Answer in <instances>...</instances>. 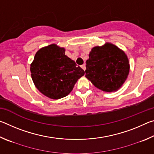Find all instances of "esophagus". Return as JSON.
Listing matches in <instances>:
<instances>
[{
  "instance_id": "1",
  "label": "esophagus",
  "mask_w": 154,
  "mask_h": 154,
  "mask_svg": "<svg viewBox=\"0 0 154 154\" xmlns=\"http://www.w3.org/2000/svg\"><path fill=\"white\" fill-rule=\"evenodd\" d=\"M81 67L82 68V69L83 70V71H85V69H86V67H85V64H83L81 66Z\"/></svg>"
}]
</instances>
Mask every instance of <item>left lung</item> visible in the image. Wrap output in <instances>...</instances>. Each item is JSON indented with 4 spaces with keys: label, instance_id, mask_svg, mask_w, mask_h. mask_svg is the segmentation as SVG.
<instances>
[{
    "label": "left lung",
    "instance_id": "8db88e82",
    "mask_svg": "<svg viewBox=\"0 0 154 154\" xmlns=\"http://www.w3.org/2000/svg\"><path fill=\"white\" fill-rule=\"evenodd\" d=\"M127 56L118 47L106 43L94 47L86 61L85 77L98 89L113 92L120 88L128 75Z\"/></svg>",
    "mask_w": 154,
    "mask_h": 154
}]
</instances>
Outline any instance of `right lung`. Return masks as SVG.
Listing matches in <instances>:
<instances>
[{"instance_id": "right-lung-1", "label": "right lung", "mask_w": 154, "mask_h": 154, "mask_svg": "<svg viewBox=\"0 0 154 154\" xmlns=\"http://www.w3.org/2000/svg\"><path fill=\"white\" fill-rule=\"evenodd\" d=\"M64 52V48L51 44L36 52L30 65L31 76L36 88L51 99L67 96L77 81L85 74Z\"/></svg>"}]
</instances>
